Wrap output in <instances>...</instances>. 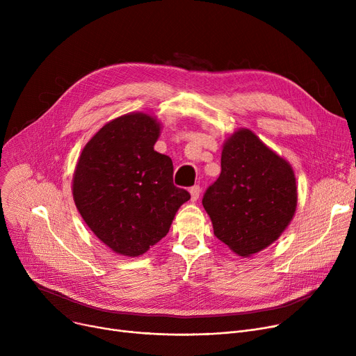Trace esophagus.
Returning a JSON list of instances; mask_svg holds the SVG:
<instances>
[{"label":"esophagus","instance_id":"34e87169","mask_svg":"<svg viewBox=\"0 0 356 356\" xmlns=\"http://www.w3.org/2000/svg\"><path fill=\"white\" fill-rule=\"evenodd\" d=\"M189 192H191L192 202H196L199 199V195H200V188H199V186H192Z\"/></svg>","mask_w":356,"mask_h":356}]
</instances>
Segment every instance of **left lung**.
Instances as JSON below:
<instances>
[{
  "label": "left lung",
  "instance_id": "1",
  "mask_svg": "<svg viewBox=\"0 0 356 356\" xmlns=\"http://www.w3.org/2000/svg\"><path fill=\"white\" fill-rule=\"evenodd\" d=\"M220 175L203 195L213 234L235 254L250 257L284 232L297 208L296 176L251 129L239 128L222 148Z\"/></svg>",
  "mask_w": 356,
  "mask_h": 356
}]
</instances>
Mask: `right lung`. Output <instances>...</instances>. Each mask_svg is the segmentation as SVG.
I'll return each mask as SVG.
<instances>
[{
	"mask_svg": "<svg viewBox=\"0 0 356 356\" xmlns=\"http://www.w3.org/2000/svg\"><path fill=\"white\" fill-rule=\"evenodd\" d=\"M160 122L133 112L105 124L85 148L73 173L74 204L106 247L138 257L170 229L188 191L173 184V163L154 152Z\"/></svg>",
	"mask_w": 356,
	"mask_h": 356,
	"instance_id": "obj_1",
	"label": "right lung"
}]
</instances>
